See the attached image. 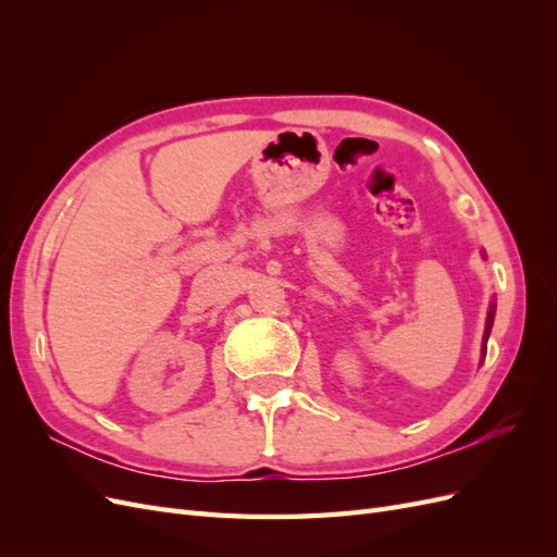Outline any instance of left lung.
<instances>
[{"instance_id":"1","label":"left lung","mask_w":557,"mask_h":557,"mask_svg":"<svg viewBox=\"0 0 557 557\" xmlns=\"http://www.w3.org/2000/svg\"><path fill=\"white\" fill-rule=\"evenodd\" d=\"M493 320H495V301L491 305V311H487V323H485V334H483V358H485V344H487V336H491Z\"/></svg>"}]
</instances>
